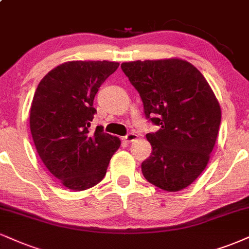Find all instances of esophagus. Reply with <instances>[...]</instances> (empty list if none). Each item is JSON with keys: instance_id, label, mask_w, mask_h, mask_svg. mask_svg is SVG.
<instances>
[{"instance_id": "esophagus-1", "label": "esophagus", "mask_w": 249, "mask_h": 249, "mask_svg": "<svg viewBox=\"0 0 249 249\" xmlns=\"http://www.w3.org/2000/svg\"><path fill=\"white\" fill-rule=\"evenodd\" d=\"M137 138H138V136H137L136 133H128V134H126V136H125L124 138H123V140H124L125 142L130 143V142H134V140H136Z\"/></svg>"}]
</instances>
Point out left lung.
Returning <instances> with one entry per match:
<instances>
[{"mask_svg":"<svg viewBox=\"0 0 249 249\" xmlns=\"http://www.w3.org/2000/svg\"><path fill=\"white\" fill-rule=\"evenodd\" d=\"M139 92L143 113L160 126L146 138L152 153L142 163L149 183L166 191L190 185L205 169L221 121L219 103L202 73L181 59L122 64Z\"/></svg>","mask_w":249,"mask_h":249,"instance_id":"1","label":"left lung"}]
</instances>
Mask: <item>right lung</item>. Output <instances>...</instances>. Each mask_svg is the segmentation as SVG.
<instances>
[{
  "label": "right lung",
  "mask_w": 249,
  "mask_h": 249,
  "mask_svg": "<svg viewBox=\"0 0 249 249\" xmlns=\"http://www.w3.org/2000/svg\"><path fill=\"white\" fill-rule=\"evenodd\" d=\"M112 61H70L43 77L36 89L30 130L50 173L71 190L94 187L106 176L121 140L90 124L98 88L118 68Z\"/></svg>",
  "instance_id": "obj_1"
}]
</instances>
